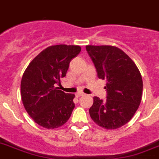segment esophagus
I'll list each match as a JSON object with an SVG mask.
<instances>
[{"instance_id":"obj_1","label":"esophagus","mask_w":159,"mask_h":159,"mask_svg":"<svg viewBox=\"0 0 159 159\" xmlns=\"http://www.w3.org/2000/svg\"><path fill=\"white\" fill-rule=\"evenodd\" d=\"M84 93H82V92H79V93H76V97H80V96H84Z\"/></svg>"}]
</instances>
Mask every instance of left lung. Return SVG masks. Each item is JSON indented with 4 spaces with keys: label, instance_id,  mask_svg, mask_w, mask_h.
<instances>
[{
    "label": "left lung",
    "instance_id": "obj_1",
    "mask_svg": "<svg viewBox=\"0 0 159 159\" xmlns=\"http://www.w3.org/2000/svg\"><path fill=\"white\" fill-rule=\"evenodd\" d=\"M99 79L106 80V101L93 97L92 119L99 126L116 129L131 120L139 106L143 83L132 59L112 46H86Z\"/></svg>",
    "mask_w": 159,
    "mask_h": 159
}]
</instances>
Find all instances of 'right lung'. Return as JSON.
<instances>
[{"label":"right lung","instance_id":"obj_1","mask_svg":"<svg viewBox=\"0 0 159 159\" xmlns=\"http://www.w3.org/2000/svg\"><path fill=\"white\" fill-rule=\"evenodd\" d=\"M81 51L79 46H50L39 53L24 71L20 83L22 102L36 123L55 129L66 123L75 107L74 94L56 87L66 76L70 61Z\"/></svg>","mask_w":159,"mask_h":159}]
</instances>
